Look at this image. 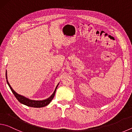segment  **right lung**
I'll use <instances>...</instances> for the list:
<instances>
[{
	"mask_svg": "<svg viewBox=\"0 0 132 132\" xmlns=\"http://www.w3.org/2000/svg\"><path fill=\"white\" fill-rule=\"evenodd\" d=\"M6 81H7V83L8 84V86H9L10 90H12L13 94L14 95V96L15 97V98H17L18 101L20 102V103L25 105L30 106V107H33V108H41V107H44L48 105L51 102V101H52L53 97H54L56 90V88L57 87L58 85L59 84V82L57 84V85L55 89V91H53L52 94L51 95L49 98L43 100H34L29 99L28 98H27L23 95L19 94L17 93L14 90H13L10 85L9 82L8 81L7 76V71H6Z\"/></svg>",
	"mask_w": 132,
	"mask_h": 132,
	"instance_id": "right-lung-1",
	"label": "right lung"
}]
</instances>
